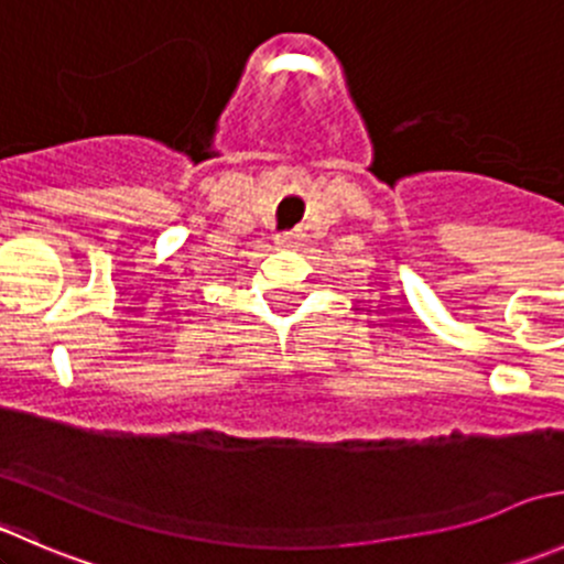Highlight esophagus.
Here are the masks:
<instances>
[{
  "label": "esophagus",
  "instance_id": "1",
  "mask_svg": "<svg viewBox=\"0 0 564 564\" xmlns=\"http://www.w3.org/2000/svg\"><path fill=\"white\" fill-rule=\"evenodd\" d=\"M297 240H300L297 231H283V235H278L275 242H278V246H281V248H292Z\"/></svg>",
  "mask_w": 564,
  "mask_h": 564
}]
</instances>
